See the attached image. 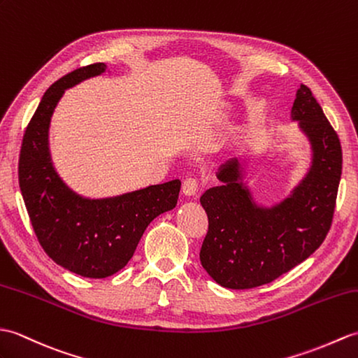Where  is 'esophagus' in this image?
<instances>
[{"label":"esophagus","mask_w":358,"mask_h":358,"mask_svg":"<svg viewBox=\"0 0 358 358\" xmlns=\"http://www.w3.org/2000/svg\"><path fill=\"white\" fill-rule=\"evenodd\" d=\"M198 192V181L195 178H187L182 182V194L185 196H195Z\"/></svg>","instance_id":"esophagus-1"}]
</instances>
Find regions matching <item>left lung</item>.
<instances>
[{"label": "left lung", "mask_w": 358, "mask_h": 358, "mask_svg": "<svg viewBox=\"0 0 358 358\" xmlns=\"http://www.w3.org/2000/svg\"><path fill=\"white\" fill-rule=\"evenodd\" d=\"M292 120L308 140L311 162L284 198L257 201L243 178L244 155L224 162L217 172L221 185L199 198L209 218L199 261L224 288H255L278 279L317 250L331 227L342 177L338 136L305 85L297 88Z\"/></svg>", "instance_id": "obj_1"}]
</instances>
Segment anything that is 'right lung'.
Segmentation results:
<instances>
[{
    "label": "right lung",
    "mask_w": 358,
    "mask_h": 358,
    "mask_svg": "<svg viewBox=\"0 0 358 358\" xmlns=\"http://www.w3.org/2000/svg\"><path fill=\"white\" fill-rule=\"evenodd\" d=\"M105 71L102 62L88 65L45 91L24 134L18 168L24 203L45 253L65 270L91 279L113 276L129 262L149 224L177 206L181 187L180 180H172L90 198L73 190L56 171L50 151L55 108L65 90Z\"/></svg>",
    "instance_id": "right-lung-1"
}]
</instances>
